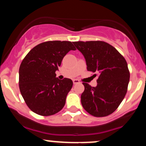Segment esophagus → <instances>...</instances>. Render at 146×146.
Instances as JSON below:
<instances>
[{
	"label": "esophagus",
	"mask_w": 146,
	"mask_h": 146,
	"mask_svg": "<svg viewBox=\"0 0 146 146\" xmlns=\"http://www.w3.org/2000/svg\"><path fill=\"white\" fill-rule=\"evenodd\" d=\"M73 84H77L80 83V82L78 80H76V79H75V80H73Z\"/></svg>",
	"instance_id": "34e87169"
}]
</instances>
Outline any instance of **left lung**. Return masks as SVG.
Here are the masks:
<instances>
[{"mask_svg": "<svg viewBox=\"0 0 146 146\" xmlns=\"http://www.w3.org/2000/svg\"><path fill=\"white\" fill-rule=\"evenodd\" d=\"M73 43L84 57L87 70L99 74L95 87L83 82L82 105L93 116H108L118 108L127 93L130 73L126 61L116 48L105 42Z\"/></svg>", "mask_w": 146, "mask_h": 146, "instance_id": "1", "label": "left lung"}]
</instances>
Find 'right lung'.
Masks as SVG:
<instances>
[{
	"mask_svg": "<svg viewBox=\"0 0 146 146\" xmlns=\"http://www.w3.org/2000/svg\"><path fill=\"white\" fill-rule=\"evenodd\" d=\"M71 50H75L71 42L48 41L33 47L23 59L19 68V88L33 113L49 116L65 105L73 82L68 78L59 80L56 71Z\"/></svg>",
	"mask_w": 146,
	"mask_h": 146,
	"instance_id": "right-lung-1",
	"label": "right lung"
}]
</instances>
